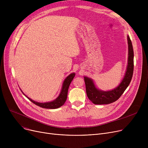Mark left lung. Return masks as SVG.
<instances>
[{
  "label": "left lung",
  "mask_w": 148,
  "mask_h": 148,
  "mask_svg": "<svg viewBox=\"0 0 148 148\" xmlns=\"http://www.w3.org/2000/svg\"><path fill=\"white\" fill-rule=\"evenodd\" d=\"M127 41L128 45L127 66L123 78L117 87L107 91L100 90L96 87L92 79L84 76L87 96L94 104H108L116 101L120 98L130 84L134 70V51L129 35H127Z\"/></svg>",
  "instance_id": "left-lung-1"
}]
</instances>
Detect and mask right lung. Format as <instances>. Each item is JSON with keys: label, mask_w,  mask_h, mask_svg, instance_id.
<instances>
[{"label": "right lung", "mask_w": 148, "mask_h": 148, "mask_svg": "<svg viewBox=\"0 0 148 148\" xmlns=\"http://www.w3.org/2000/svg\"><path fill=\"white\" fill-rule=\"evenodd\" d=\"M75 73H73L70 74L69 75H68L66 79L64 80L63 82V84H62V89L60 92L59 96L53 101L50 102H46V103H39L37 101H35L34 100H32L29 98L27 96H26L24 92H23L21 90V92L23 94H24L30 101H32L33 103L36 104L38 106H40L42 108H50V109H55V108H58L61 106H63L64 103H65L66 98H67V95H68V90L70 84H71L72 80H73L74 77H75Z\"/></svg>", "instance_id": "right-lung-1"}]
</instances>
